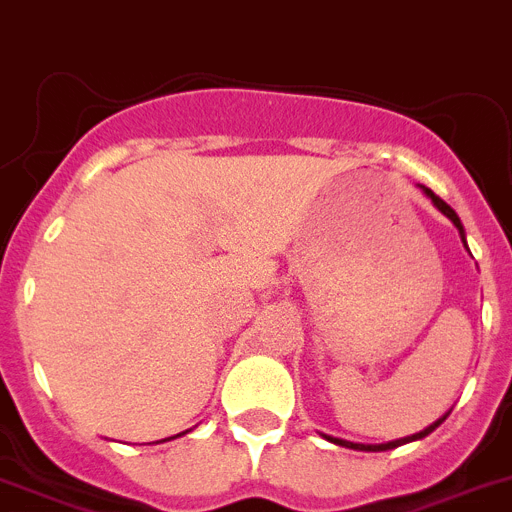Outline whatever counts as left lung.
I'll use <instances>...</instances> for the list:
<instances>
[{"label":"left lung","mask_w":512,"mask_h":512,"mask_svg":"<svg viewBox=\"0 0 512 512\" xmlns=\"http://www.w3.org/2000/svg\"><path fill=\"white\" fill-rule=\"evenodd\" d=\"M424 189V186H422ZM424 194H427L429 199H432V204L434 207L439 209V212L444 214V217L450 219L452 224H455L457 229H460V237H462V245L467 247V242H465V227H462V222H460V217H457V212L455 209L450 207V204L447 202H442V199L437 197V194H434L432 189H424ZM444 419H447V414H444L442 419H437V422L434 424H429L427 429H422V432H417V434H412V437H404V439H394V442H386V444H358V442H348V439H338V437H328V434H323V437L328 439V442H333V444H338V447H348V450H361V452H384V450H394V447H399V444H407V442H414V439H422V437H427L429 432H434V429L439 427V424L444 422Z\"/></svg>","instance_id":"left-lung-1"}]
</instances>
